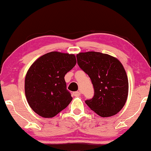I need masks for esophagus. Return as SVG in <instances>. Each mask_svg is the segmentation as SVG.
Masks as SVG:
<instances>
[{"label":"esophagus","instance_id":"obj_1","mask_svg":"<svg viewBox=\"0 0 151 151\" xmlns=\"http://www.w3.org/2000/svg\"><path fill=\"white\" fill-rule=\"evenodd\" d=\"M73 95L75 96H80V95H81V92H78V91H77V92H74Z\"/></svg>","mask_w":151,"mask_h":151}]
</instances>
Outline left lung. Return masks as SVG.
<instances>
[{"label": "left lung", "mask_w": 151, "mask_h": 151, "mask_svg": "<svg viewBox=\"0 0 151 151\" xmlns=\"http://www.w3.org/2000/svg\"><path fill=\"white\" fill-rule=\"evenodd\" d=\"M76 59L94 87V96L86 103L101 117L116 115L128 96V78L122 63L111 55L94 51L80 52Z\"/></svg>", "instance_id": "8db88e82"}]
</instances>
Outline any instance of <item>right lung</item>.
<instances>
[{
    "mask_svg": "<svg viewBox=\"0 0 151 151\" xmlns=\"http://www.w3.org/2000/svg\"><path fill=\"white\" fill-rule=\"evenodd\" d=\"M75 55L50 52L42 55L27 72L25 95L29 106L44 118H52L64 109L73 98L64 76L73 68Z\"/></svg>",
    "mask_w": 151,
    "mask_h": 151,
    "instance_id": "add662e5",
    "label": "right lung"
}]
</instances>
